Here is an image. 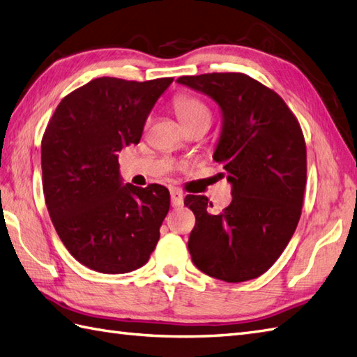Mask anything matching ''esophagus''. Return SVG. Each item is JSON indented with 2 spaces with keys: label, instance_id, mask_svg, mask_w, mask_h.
<instances>
[{
  "label": "esophagus",
  "instance_id": "esophagus-1",
  "mask_svg": "<svg viewBox=\"0 0 357 357\" xmlns=\"http://www.w3.org/2000/svg\"><path fill=\"white\" fill-rule=\"evenodd\" d=\"M171 203L174 208H180L183 206V192L180 189H172L171 191Z\"/></svg>",
  "mask_w": 357,
  "mask_h": 357
}]
</instances>
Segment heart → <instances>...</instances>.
<instances>
[{
    "instance_id": "b5f03b06",
    "label": "heart",
    "mask_w": 357,
    "mask_h": 357,
    "mask_svg": "<svg viewBox=\"0 0 357 357\" xmlns=\"http://www.w3.org/2000/svg\"><path fill=\"white\" fill-rule=\"evenodd\" d=\"M174 112L177 113L180 122L185 125V128H191L194 125H209L212 121L211 108L204 100L194 96V94L181 93L177 94L172 100Z\"/></svg>"
}]
</instances>
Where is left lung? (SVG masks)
<instances>
[{
	"label": "left lung",
	"mask_w": 357,
	"mask_h": 357,
	"mask_svg": "<svg viewBox=\"0 0 357 357\" xmlns=\"http://www.w3.org/2000/svg\"><path fill=\"white\" fill-rule=\"evenodd\" d=\"M223 113L213 160L223 165L232 202L217 215L204 195H186L195 226L188 249L206 275L243 282L263 275L298 226L307 183V149L296 116L278 93L244 73L180 76Z\"/></svg>",
	"instance_id": "obj_1"
}]
</instances>
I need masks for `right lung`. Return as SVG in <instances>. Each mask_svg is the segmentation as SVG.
Returning a JSON list of instances; mask_svg holds the SVG:
<instances>
[{
	"label": "right lung",
	"mask_w": 357,
	"mask_h": 357,
	"mask_svg": "<svg viewBox=\"0 0 357 357\" xmlns=\"http://www.w3.org/2000/svg\"><path fill=\"white\" fill-rule=\"evenodd\" d=\"M172 77H98L59 102L41 142L43 189L52 223L79 263L100 273L144 266L169 211L162 185L122 186L117 153L139 144Z\"/></svg>",
	"instance_id": "obj_1"
}]
</instances>
